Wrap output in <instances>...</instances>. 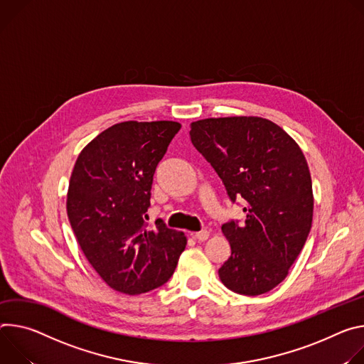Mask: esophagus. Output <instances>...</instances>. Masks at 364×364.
Here are the masks:
<instances>
[{
	"label": "esophagus",
	"instance_id": "esophagus-1",
	"mask_svg": "<svg viewBox=\"0 0 364 364\" xmlns=\"http://www.w3.org/2000/svg\"><path fill=\"white\" fill-rule=\"evenodd\" d=\"M195 240H198V241H205L208 237H210V231L208 230H200V231H198V232H193V234H191Z\"/></svg>",
	"mask_w": 364,
	"mask_h": 364
}]
</instances>
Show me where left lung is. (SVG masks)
<instances>
[{
	"label": "left lung",
	"instance_id": "8db88e82",
	"mask_svg": "<svg viewBox=\"0 0 364 364\" xmlns=\"http://www.w3.org/2000/svg\"><path fill=\"white\" fill-rule=\"evenodd\" d=\"M189 134L231 203L246 200L245 223L221 227L231 246L218 270L221 282L240 295L272 291L288 276L312 224V181L301 147L260 117L199 119Z\"/></svg>",
	"mask_w": 364,
	"mask_h": 364
}]
</instances>
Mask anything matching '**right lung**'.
<instances>
[{
    "label": "right lung",
    "instance_id": "add662e5",
    "mask_svg": "<svg viewBox=\"0 0 364 364\" xmlns=\"http://www.w3.org/2000/svg\"><path fill=\"white\" fill-rule=\"evenodd\" d=\"M179 130L175 121H124L76 159L68 218L85 257L114 291L139 295L161 287L185 250L182 231L144 221L154 171Z\"/></svg>",
    "mask_w": 364,
    "mask_h": 364
}]
</instances>
